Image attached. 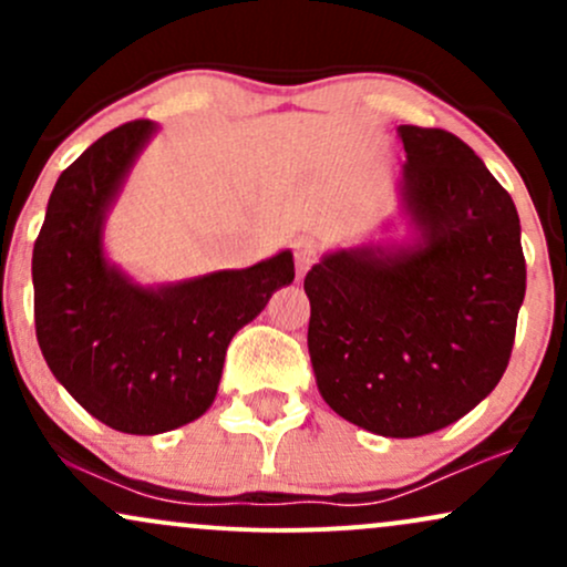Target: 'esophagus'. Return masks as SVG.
I'll list each match as a JSON object with an SVG mask.
<instances>
[{"label": "esophagus", "instance_id": "obj_1", "mask_svg": "<svg viewBox=\"0 0 567 567\" xmlns=\"http://www.w3.org/2000/svg\"><path fill=\"white\" fill-rule=\"evenodd\" d=\"M315 258H317V250L311 245H298L296 247V269H298V275H306V271H309V266L315 264Z\"/></svg>", "mask_w": 567, "mask_h": 567}]
</instances>
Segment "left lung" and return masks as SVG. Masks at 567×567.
I'll return each instance as SVG.
<instances>
[{"label": "left lung", "instance_id": "1", "mask_svg": "<svg viewBox=\"0 0 567 567\" xmlns=\"http://www.w3.org/2000/svg\"><path fill=\"white\" fill-rule=\"evenodd\" d=\"M413 245L322 256L303 279L322 400L381 437L451 426L496 389L525 298L517 207L440 127L400 125Z\"/></svg>", "mask_w": 567, "mask_h": 567}]
</instances>
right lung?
I'll return each instance as SVG.
<instances>
[{
    "mask_svg": "<svg viewBox=\"0 0 567 567\" xmlns=\"http://www.w3.org/2000/svg\"><path fill=\"white\" fill-rule=\"evenodd\" d=\"M154 133V122H127L71 162L31 258L44 362L90 415L125 434H162L199 419L216 400L234 333L296 277L290 250L157 288L106 261V213Z\"/></svg>",
    "mask_w": 567,
    "mask_h": 567,
    "instance_id": "right-lung-1",
    "label": "right lung"
}]
</instances>
